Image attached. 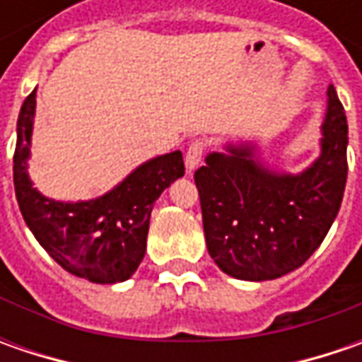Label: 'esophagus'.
Segmentation results:
<instances>
[{
	"label": "esophagus",
	"instance_id": "obj_1",
	"mask_svg": "<svg viewBox=\"0 0 362 362\" xmlns=\"http://www.w3.org/2000/svg\"><path fill=\"white\" fill-rule=\"evenodd\" d=\"M203 153H205V143L203 141H195V143L189 145L187 153H185V167H187L189 173H193L199 167V163L203 159Z\"/></svg>",
	"mask_w": 362,
	"mask_h": 362
}]
</instances>
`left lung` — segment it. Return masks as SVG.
I'll return each mask as SVG.
<instances>
[{
	"instance_id": "1",
	"label": "left lung",
	"mask_w": 362,
	"mask_h": 362,
	"mask_svg": "<svg viewBox=\"0 0 362 362\" xmlns=\"http://www.w3.org/2000/svg\"><path fill=\"white\" fill-rule=\"evenodd\" d=\"M320 155L302 173L259 160L256 143H228L195 171L207 252L231 278L264 282L300 268L327 238L346 185L349 124L328 86Z\"/></svg>"
}]
</instances>
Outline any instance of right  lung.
I'll return each instance as SVG.
<instances>
[{
  "instance_id": "right-lung-1",
  "label": "right lung",
  "mask_w": 362,
  "mask_h": 362,
  "mask_svg": "<svg viewBox=\"0 0 362 362\" xmlns=\"http://www.w3.org/2000/svg\"><path fill=\"white\" fill-rule=\"evenodd\" d=\"M35 90L18 117L13 185L23 221L64 270L94 284L129 280L143 262L153 205L185 175L181 151L145 160L117 187L88 202H58L42 195L28 175Z\"/></svg>"
}]
</instances>
